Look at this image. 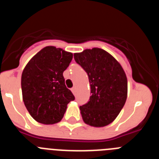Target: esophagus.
<instances>
[{
	"instance_id": "1",
	"label": "esophagus",
	"mask_w": 159,
	"mask_h": 159,
	"mask_svg": "<svg viewBox=\"0 0 159 159\" xmlns=\"http://www.w3.org/2000/svg\"><path fill=\"white\" fill-rule=\"evenodd\" d=\"M71 92H72V93L74 94V95H76V88L74 87V88H71Z\"/></svg>"
}]
</instances>
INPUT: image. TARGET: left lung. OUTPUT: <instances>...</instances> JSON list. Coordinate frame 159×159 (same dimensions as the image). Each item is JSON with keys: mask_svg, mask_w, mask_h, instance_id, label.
I'll return each instance as SVG.
<instances>
[{"mask_svg": "<svg viewBox=\"0 0 159 159\" xmlns=\"http://www.w3.org/2000/svg\"><path fill=\"white\" fill-rule=\"evenodd\" d=\"M75 62L88 75L91 96L80 107L83 120L95 127L116 119L127 96V79L123 67L111 55L98 48L75 53Z\"/></svg>", "mask_w": 159, "mask_h": 159, "instance_id": "left-lung-1", "label": "left lung"}]
</instances>
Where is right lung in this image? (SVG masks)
Returning a JSON list of instances; mask_svg holds the SVG:
<instances>
[{
    "label": "right lung",
    "mask_w": 159,
    "mask_h": 159,
    "mask_svg": "<svg viewBox=\"0 0 159 159\" xmlns=\"http://www.w3.org/2000/svg\"><path fill=\"white\" fill-rule=\"evenodd\" d=\"M72 57V53L48 46L25 66L21 75L23 101L38 123H59L64 117L67 103L75 99L66 87L63 75Z\"/></svg>",
    "instance_id": "1"
}]
</instances>
